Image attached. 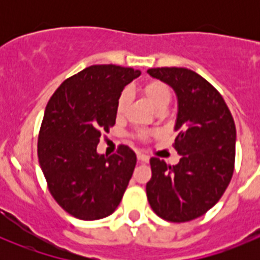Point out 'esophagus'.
<instances>
[{
  "label": "esophagus",
  "instance_id": "1",
  "mask_svg": "<svg viewBox=\"0 0 260 260\" xmlns=\"http://www.w3.org/2000/svg\"><path fill=\"white\" fill-rule=\"evenodd\" d=\"M137 158H138V161L145 162V164H147V162L149 161V157L146 156V154H143V153H137Z\"/></svg>",
  "mask_w": 260,
  "mask_h": 260
}]
</instances>
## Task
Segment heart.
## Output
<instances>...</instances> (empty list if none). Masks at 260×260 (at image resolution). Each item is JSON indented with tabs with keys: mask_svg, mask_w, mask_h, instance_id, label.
<instances>
[{
	"mask_svg": "<svg viewBox=\"0 0 260 260\" xmlns=\"http://www.w3.org/2000/svg\"><path fill=\"white\" fill-rule=\"evenodd\" d=\"M142 94L146 96L147 101L151 103V106L157 111L166 109L169 107L170 102H171V90H170L166 84L158 80H151L145 84L142 88ZM128 103H129V94H128V91H123V93H120L119 98L117 101V107H115V113H117L118 118L124 117L125 111L128 108ZM136 136L141 141H146L148 140L151 133L141 129L136 133Z\"/></svg>",
	"mask_w": 260,
	"mask_h": 260,
	"instance_id": "1",
	"label": "heart"
}]
</instances>
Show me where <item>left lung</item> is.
I'll list each match as a JSON object with an SVG mask.
<instances>
[{"instance_id": "left-lung-1", "label": "left lung", "mask_w": 260, "mask_h": 260, "mask_svg": "<svg viewBox=\"0 0 260 260\" xmlns=\"http://www.w3.org/2000/svg\"><path fill=\"white\" fill-rule=\"evenodd\" d=\"M152 78L171 86L177 96V135L174 147L180 162L170 166L149 159L147 199L152 210L172 222H185L209 211L226 190L235 162L237 129L221 94L186 68H154Z\"/></svg>"}]
</instances>
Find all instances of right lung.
Masks as SVG:
<instances>
[{
	"label": "right lung",
	"instance_id": "1",
	"mask_svg": "<svg viewBox=\"0 0 260 260\" xmlns=\"http://www.w3.org/2000/svg\"><path fill=\"white\" fill-rule=\"evenodd\" d=\"M140 70L91 65L62 81L48 102L38 140L39 164L57 204L80 220L114 212L137 157L128 146L107 157L96 152L102 133L115 124V107Z\"/></svg>",
	"mask_w": 260,
	"mask_h": 260
}]
</instances>
